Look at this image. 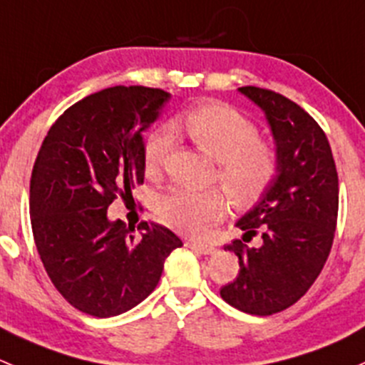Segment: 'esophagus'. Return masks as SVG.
I'll use <instances>...</instances> for the list:
<instances>
[{
	"label": "esophagus",
	"instance_id": "obj_1",
	"mask_svg": "<svg viewBox=\"0 0 365 365\" xmlns=\"http://www.w3.org/2000/svg\"><path fill=\"white\" fill-rule=\"evenodd\" d=\"M186 246L191 247V250L198 251V253H202V255H210V253H214V251H216V247H214L212 244L198 242V240H187Z\"/></svg>",
	"mask_w": 365,
	"mask_h": 365
}]
</instances>
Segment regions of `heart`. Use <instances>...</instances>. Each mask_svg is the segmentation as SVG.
<instances>
[{
	"label": "heart",
	"instance_id": "1",
	"mask_svg": "<svg viewBox=\"0 0 365 365\" xmlns=\"http://www.w3.org/2000/svg\"><path fill=\"white\" fill-rule=\"evenodd\" d=\"M170 128L182 131L204 155L217 161L216 179L235 207H250L276 179L279 153L272 142L258 137V128L234 107L205 101L174 119ZM174 148L167 128L151 131L144 142V170L156 178ZM228 199L221 190L193 191L175 187L160 197L156 212L168 227L187 235H202L227 212Z\"/></svg>",
	"mask_w": 365,
	"mask_h": 365
}]
</instances>
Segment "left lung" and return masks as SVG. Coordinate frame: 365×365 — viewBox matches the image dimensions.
Masks as SVG:
<instances>
[{"label":"left lung","instance_id":"1","mask_svg":"<svg viewBox=\"0 0 365 365\" xmlns=\"http://www.w3.org/2000/svg\"><path fill=\"white\" fill-rule=\"evenodd\" d=\"M239 91L265 112L279 170L262 200L237 221L242 240L225 246L237 255L240 269L220 295L242 313L269 317L294 306L320 276L336 234L339 181L325 131L302 107L257 86ZM257 235L260 247L243 244Z\"/></svg>","mask_w":365,"mask_h":365}]
</instances>
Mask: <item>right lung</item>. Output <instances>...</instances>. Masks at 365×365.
Listing matches in <instances>:
<instances>
[{
  "label": "right lung",
  "mask_w": 365,
  "mask_h": 365,
  "mask_svg": "<svg viewBox=\"0 0 365 365\" xmlns=\"http://www.w3.org/2000/svg\"><path fill=\"white\" fill-rule=\"evenodd\" d=\"M170 98L144 86H114L66 108L43 138L29 182L33 239L52 284L96 318L140 304L182 240L163 225L108 221L107 209L144 184L142 131Z\"/></svg>",
  "instance_id": "add662e5"
}]
</instances>
